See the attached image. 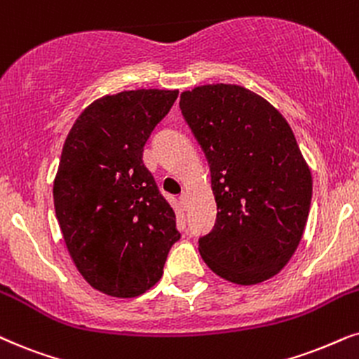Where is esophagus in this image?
<instances>
[{
  "mask_svg": "<svg viewBox=\"0 0 359 359\" xmlns=\"http://www.w3.org/2000/svg\"><path fill=\"white\" fill-rule=\"evenodd\" d=\"M180 201H181V204H183V206L186 208V204H188V201H189V194L186 193V191H183V193H181Z\"/></svg>",
  "mask_w": 359,
  "mask_h": 359,
  "instance_id": "obj_1",
  "label": "esophagus"
}]
</instances>
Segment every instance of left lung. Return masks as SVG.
<instances>
[{
	"mask_svg": "<svg viewBox=\"0 0 359 359\" xmlns=\"http://www.w3.org/2000/svg\"><path fill=\"white\" fill-rule=\"evenodd\" d=\"M181 114L211 170L216 224L199 237L214 273L239 285L277 276L309 219L311 173L290 125L249 88L208 83L186 90Z\"/></svg>",
	"mask_w": 359,
	"mask_h": 359,
	"instance_id": "1",
	"label": "left lung"
}]
</instances>
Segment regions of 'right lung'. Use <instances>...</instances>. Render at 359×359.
Instances as JSON below:
<instances>
[{"mask_svg": "<svg viewBox=\"0 0 359 359\" xmlns=\"http://www.w3.org/2000/svg\"><path fill=\"white\" fill-rule=\"evenodd\" d=\"M178 90L138 88L92 102L64 143L54 208L82 277L120 299L160 280L180 239L173 208L143 165V147Z\"/></svg>", "mask_w": 359, "mask_h": 359, "instance_id": "right-lung-1", "label": "right lung"}]
</instances>
